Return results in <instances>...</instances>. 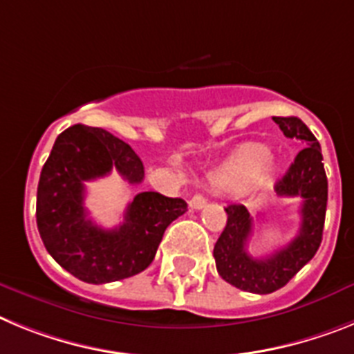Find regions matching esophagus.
Here are the masks:
<instances>
[{
  "instance_id": "obj_1",
  "label": "esophagus",
  "mask_w": 354,
  "mask_h": 354,
  "mask_svg": "<svg viewBox=\"0 0 354 354\" xmlns=\"http://www.w3.org/2000/svg\"><path fill=\"white\" fill-rule=\"evenodd\" d=\"M189 205L190 208H194V210H201V208L207 207V199H205V196L203 194H196L194 198L190 199Z\"/></svg>"
}]
</instances>
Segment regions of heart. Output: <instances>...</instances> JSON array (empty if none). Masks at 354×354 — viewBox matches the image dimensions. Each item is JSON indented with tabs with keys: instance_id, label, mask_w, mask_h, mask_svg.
Masks as SVG:
<instances>
[{
	"instance_id": "1",
	"label": "heart",
	"mask_w": 354,
	"mask_h": 354,
	"mask_svg": "<svg viewBox=\"0 0 354 354\" xmlns=\"http://www.w3.org/2000/svg\"><path fill=\"white\" fill-rule=\"evenodd\" d=\"M270 151L266 146L251 144L236 153L223 173L215 174L214 183L224 189H241L244 183H260L270 176Z\"/></svg>"
}]
</instances>
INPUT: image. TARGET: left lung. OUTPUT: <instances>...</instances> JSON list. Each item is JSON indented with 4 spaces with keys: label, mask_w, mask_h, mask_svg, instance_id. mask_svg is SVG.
I'll list each match as a JSON object with an SVG mask.
<instances>
[{
    "label": "left lung",
    "mask_w": 354,
    "mask_h": 354,
    "mask_svg": "<svg viewBox=\"0 0 354 354\" xmlns=\"http://www.w3.org/2000/svg\"><path fill=\"white\" fill-rule=\"evenodd\" d=\"M272 121L285 137L305 146L274 183L278 196L301 199L299 232L281 250L266 258H253L245 250L253 233V217L244 205H228L224 208L228 221L214 248L221 278L253 294H270L285 287L312 260L322 241L328 203V178L319 140L299 118H272Z\"/></svg>",
    "instance_id": "8db88e82"
}]
</instances>
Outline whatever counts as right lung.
<instances>
[{
  "label": "right lung",
  "mask_w": 354,
  "mask_h": 354,
  "mask_svg": "<svg viewBox=\"0 0 354 354\" xmlns=\"http://www.w3.org/2000/svg\"><path fill=\"white\" fill-rule=\"evenodd\" d=\"M115 169L140 183L144 165L137 153L103 128L75 124L58 135L37 187V228L46 250L67 272L85 283H110L146 269L169 224L187 212L180 198L140 192L118 228L92 223L84 207L85 181Z\"/></svg>",
  "instance_id": "obj_1"
}]
</instances>
